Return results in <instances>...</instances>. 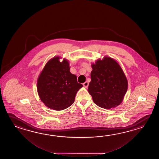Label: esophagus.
<instances>
[{"label":"esophagus","mask_w":159,"mask_h":159,"mask_svg":"<svg viewBox=\"0 0 159 159\" xmlns=\"http://www.w3.org/2000/svg\"><path fill=\"white\" fill-rule=\"evenodd\" d=\"M83 85H84V88H87L88 87V86H89V82H88V81H86L83 84Z\"/></svg>","instance_id":"obj_1"}]
</instances>
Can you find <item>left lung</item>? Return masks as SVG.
<instances>
[{
  "label": "left lung",
  "mask_w": 159,
  "mask_h": 159,
  "mask_svg": "<svg viewBox=\"0 0 159 159\" xmlns=\"http://www.w3.org/2000/svg\"><path fill=\"white\" fill-rule=\"evenodd\" d=\"M91 81L88 92L99 107L114 108L122 103L128 89L123 70L114 59L104 56L91 64Z\"/></svg>",
  "instance_id": "8db88e82"
}]
</instances>
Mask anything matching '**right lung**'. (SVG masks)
Returning a JSON list of instances; mask_svg holds the SVG:
<instances>
[{
  "mask_svg": "<svg viewBox=\"0 0 159 159\" xmlns=\"http://www.w3.org/2000/svg\"><path fill=\"white\" fill-rule=\"evenodd\" d=\"M56 56L45 65L37 79V93L41 101L48 108L60 111L70 106L77 92L83 85L78 83L77 76L70 71L69 62Z\"/></svg>",
  "mask_w": 159,
  "mask_h": 159,
  "instance_id": "add662e5",
  "label": "right lung"
}]
</instances>
